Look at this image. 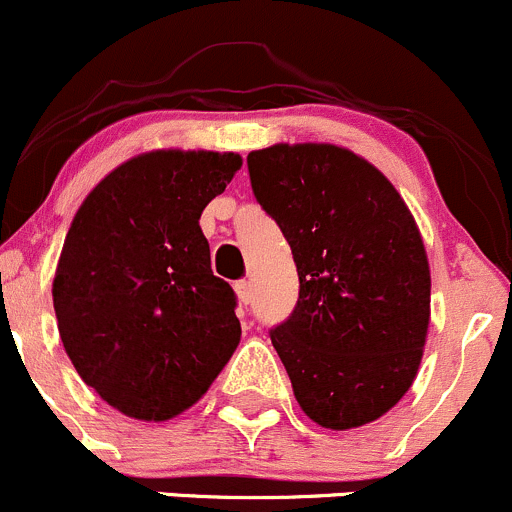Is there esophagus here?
Returning <instances> with one entry per match:
<instances>
[{
  "instance_id": "obj_1",
  "label": "esophagus",
  "mask_w": 512,
  "mask_h": 512,
  "mask_svg": "<svg viewBox=\"0 0 512 512\" xmlns=\"http://www.w3.org/2000/svg\"><path fill=\"white\" fill-rule=\"evenodd\" d=\"M234 291H236V296H239V301L244 303V306L251 301V283L249 281H236Z\"/></svg>"
}]
</instances>
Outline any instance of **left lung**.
<instances>
[{"instance_id": "1", "label": "left lung", "mask_w": 512, "mask_h": 512, "mask_svg": "<svg viewBox=\"0 0 512 512\" xmlns=\"http://www.w3.org/2000/svg\"><path fill=\"white\" fill-rule=\"evenodd\" d=\"M254 196L281 226L298 303L271 343L301 411L321 428L391 411L421 368L430 268L396 186L336 144H273L249 154Z\"/></svg>"}]
</instances>
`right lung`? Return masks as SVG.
I'll use <instances>...</instances> for the list:
<instances>
[{
    "label": "right lung",
    "mask_w": 512,
    "mask_h": 512,
    "mask_svg": "<svg viewBox=\"0 0 512 512\" xmlns=\"http://www.w3.org/2000/svg\"><path fill=\"white\" fill-rule=\"evenodd\" d=\"M239 169L234 151H146L74 214L52 283L59 336L86 386L124 416L184 413L239 346L234 288L211 271L199 226Z\"/></svg>",
    "instance_id": "add662e5"
}]
</instances>
